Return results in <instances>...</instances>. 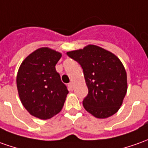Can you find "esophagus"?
<instances>
[{
	"instance_id": "obj_1",
	"label": "esophagus",
	"mask_w": 148,
	"mask_h": 148,
	"mask_svg": "<svg viewBox=\"0 0 148 148\" xmlns=\"http://www.w3.org/2000/svg\"><path fill=\"white\" fill-rule=\"evenodd\" d=\"M68 87H69V89H70V91H72V90L74 89V84H73V82H70V83H69Z\"/></svg>"
}]
</instances>
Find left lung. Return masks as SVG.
<instances>
[{
  "instance_id": "1",
  "label": "left lung",
  "mask_w": 148,
  "mask_h": 148,
  "mask_svg": "<svg viewBox=\"0 0 148 148\" xmlns=\"http://www.w3.org/2000/svg\"><path fill=\"white\" fill-rule=\"evenodd\" d=\"M66 53L83 70L88 88V94L82 101L84 108L101 119L115 114L127 91V75L120 59L93 45Z\"/></svg>"
}]
</instances>
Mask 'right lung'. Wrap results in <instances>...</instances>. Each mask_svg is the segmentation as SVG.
Here are the masks:
<instances>
[{"mask_svg": "<svg viewBox=\"0 0 148 148\" xmlns=\"http://www.w3.org/2000/svg\"><path fill=\"white\" fill-rule=\"evenodd\" d=\"M61 53L47 47L24 59L17 74L20 100L28 112L42 120L61 112L69 91L56 70Z\"/></svg>", "mask_w": 148, "mask_h": 148, "instance_id": "add662e5", "label": "right lung"}]
</instances>
